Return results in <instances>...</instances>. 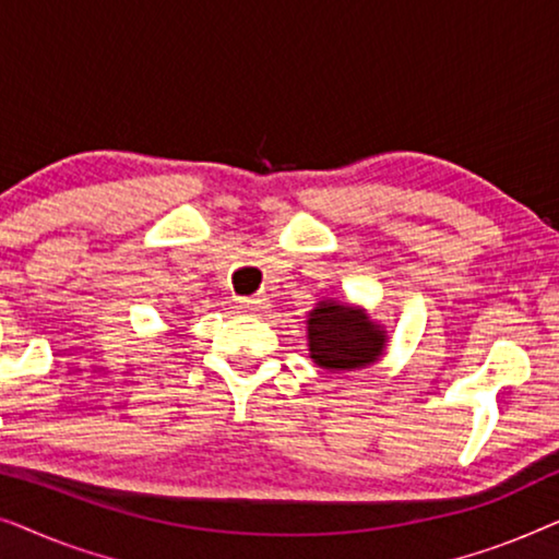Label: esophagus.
<instances>
[{"label":"esophagus","instance_id":"1","mask_svg":"<svg viewBox=\"0 0 559 559\" xmlns=\"http://www.w3.org/2000/svg\"><path fill=\"white\" fill-rule=\"evenodd\" d=\"M264 308H266L264 297H259V295H254V297H239V310L247 312V316H259V312H262Z\"/></svg>","mask_w":559,"mask_h":559}]
</instances>
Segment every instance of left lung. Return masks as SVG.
Segmentation results:
<instances>
[{
	"mask_svg": "<svg viewBox=\"0 0 559 559\" xmlns=\"http://www.w3.org/2000/svg\"><path fill=\"white\" fill-rule=\"evenodd\" d=\"M305 323H308L312 364L331 373L373 366L389 346L384 325L371 320L361 305L335 300V297L316 302Z\"/></svg>",
	"mask_w": 559,
	"mask_h": 559,
	"instance_id": "obj_1",
	"label": "left lung"
}]
</instances>
